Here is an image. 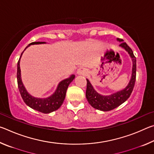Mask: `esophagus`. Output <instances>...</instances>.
<instances>
[{"label": "esophagus", "instance_id": "34e87169", "mask_svg": "<svg viewBox=\"0 0 154 154\" xmlns=\"http://www.w3.org/2000/svg\"><path fill=\"white\" fill-rule=\"evenodd\" d=\"M87 73V70L84 69V68H79V69L77 70V74L79 75H85Z\"/></svg>", "mask_w": 154, "mask_h": 154}]
</instances>
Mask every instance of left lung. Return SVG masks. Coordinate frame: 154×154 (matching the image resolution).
<instances>
[{
	"mask_svg": "<svg viewBox=\"0 0 154 154\" xmlns=\"http://www.w3.org/2000/svg\"><path fill=\"white\" fill-rule=\"evenodd\" d=\"M117 41L120 42L119 47L124 49L132 59V76L127 86L124 89L118 92H115L111 95L105 96L100 94L95 90L94 88L91 84L90 81L87 80V88L85 96L90 105L96 109L103 111H109L118 107L124 103L128 98L130 97V94L133 90L135 81H136V71L137 64L136 58L134 56L133 51L131 48L127 45L126 43L121 38H117Z\"/></svg>",
	"mask_w": 154,
	"mask_h": 154,
	"instance_id": "1",
	"label": "left lung"
}]
</instances>
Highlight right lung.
I'll list each match as a JSON object with an SVG mask.
<instances>
[{
  "label": "right lung",
  "instance_id": "right-lung-1",
  "mask_svg": "<svg viewBox=\"0 0 154 154\" xmlns=\"http://www.w3.org/2000/svg\"><path fill=\"white\" fill-rule=\"evenodd\" d=\"M45 42H32L30 43L24 50L26 49L31 45H38V44H45ZM24 50L22 51L21 54L20 58L17 62V85L19 88L20 93L21 96L24 101V103L26 105L30 106V108L35 110L41 112L43 113H49L51 112L56 111L60 107L61 105L63 103L67 88L69 87L70 83H71L73 79H75V75H72L69 77L66 78L64 80L61 81L58 83V87H57L55 92L53 94L49 96L48 98H36L34 97L32 95H30L27 92L24 84H23L22 78H21V70L20 66V62L21 57L22 56V54L24 53Z\"/></svg>",
  "mask_w": 154,
  "mask_h": 154
}]
</instances>
